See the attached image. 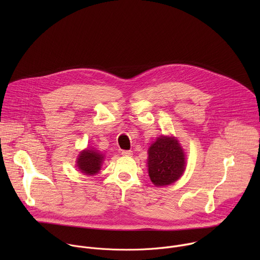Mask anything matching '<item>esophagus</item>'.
Returning a JSON list of instances; mask_svg holds the SVG:
<instances>
[{"mask_svg":"<svg viewBox=\"0 0 260 260\" xmlns=\"http://www.w3.org/2000/svg\"><path fill=\"white\" fill-rule=\"evenodd\" d=\"M121 154L123 156H132L133 155V151H131V150H122Z\"/></svg>","mask_w":260,"mask_h":260,"instance_id":"obj_1","label":"esophagus"}]
</instances>
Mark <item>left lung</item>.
<instances>
[{"label":"left lung","mask_w":260,"mask_h":260,"mask_svg":"<svg viewBox=\"0 0 260 260\" xmlns=\"http://www.w3.org/2000/svg\"><path fill=\"white\" fill-rule=\"evenodd\" d=\"M148 173L155 186L176 182L185 171V153L174 137L161 136L148 149Z\"/></svg>","instance_id":"1"}]
</instances>
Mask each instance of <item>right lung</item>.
I'll return each mask as SVG.
<instances>
[{
	"instance_id": "1",
	"label": "right lung",
	"mask_w": 260,
	"mask_h": 260,
	"mask_svg": "<svg viewBox=\"0 0 260 260\" xmlns=\"http://www.w3.org/2000/svg\"><path fill=\"white\" fill-rule=\"evenodd\" d=\"M104 161V155L93 149H85L80 152L77 158V168L81 173L93 176L99 173Z\"/></svg>"
}]
</instances>
